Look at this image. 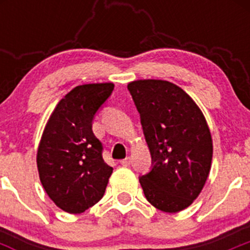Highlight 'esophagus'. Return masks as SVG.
Masks as SVG:
<instances>
[{
  "label": "esophagus",
  "mask_w": 250,
  "mask_h": 250,
  "mask_svg": "<svg viewBox=\"0 0 250 250\" xmlns=\"http://www.w3.org/2000/svg\"><path fill=\"white\" fill-rule=\"evenodd\" d=\"M120 163H121V165H124V167H129V165L131 164V158H130V156H127L126 159L121 160Z\"/></svg>",
  "instance_id": "1"
}]
</instances>
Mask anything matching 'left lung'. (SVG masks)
<instances>
[{
    "mask_svg": "<svg viewBox=\"0 0 250 250\" xmlns=\"http://www.w3.org/2000/svg\"><path fill=\"white\" fill-rule=\"evenodd\" d=\"M127 90L140 114L152 167L140 176L145 198L165 213L184 210L204 188L213 140L195 101L175 83L136 80Z\"/></svg>",
    "mask_w": 250,
    "mask_h": 250,
    "instance_id": "1",
    "label": "left lung"
}]
</instances>
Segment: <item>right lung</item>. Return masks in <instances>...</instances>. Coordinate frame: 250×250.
<instances>
[{
	"mask_svg": "<svg viewBox=\"0 0 250 250\" xmlns=\"http://www.w3.org/2000/svg\"><path fill=\"white\" fill-rule=\"evenodd\" d=\"M114 90L112 83L76 86L59 101L37 149V169L50 199L63 211L83 213L104 196L112 167L92 120Z\"/></svg>",
	"mask_w": 250,
	"mask_h": 250,
	"instance_id": "obj_1",
	"label": "right lung"
}]
</instances>
